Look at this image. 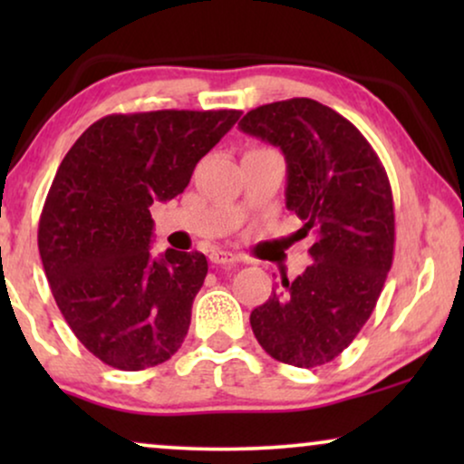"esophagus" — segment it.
I'll use <instances>...</instances> for the list:
<instances>
[{"label": "esophagus", "mask_w": 464, "mask_h": 464, "mask_svg": "<svg viewBox=\"0 0 464 464\" xmlns=\"http://www.w3.org/2000/svg\"><path fill=\"white\" fill-rule=\"evenodd\" d=\"M211 262L213 264H219V266H234V264H238V257L234 256V253H230V251L218 249V251L211 253Z\"/></svg>", "instance_id": "34e87169"}]
</instances>
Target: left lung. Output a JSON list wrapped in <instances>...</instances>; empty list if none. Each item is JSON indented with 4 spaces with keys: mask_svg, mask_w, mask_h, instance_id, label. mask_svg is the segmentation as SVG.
Here are the masks:
<instances>
[{
    "mask_svg": "<svg viewBox=\"0 0 464 464\" xmlns=\"http://www.w3.org/2000/svg\"><path fill=\"white\" fill-rule=\"evenodd\" d=\"M281 148L287 208L313 232V264L251 313V329L272 359L295 367L334 361L376 308L395 251L389 177L367 139L313 99L276 101L238 122Z\"/></svg>",
    "mask_w": 464,
    "mask_h": 464,
    "instance_id": "8db88e82",
    "label": "left lung"
}]
</instances>
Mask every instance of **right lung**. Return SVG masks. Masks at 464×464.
<instances>
[{"mask_svg":"<svg viewBox=\"0 0 464 464\" xmlns=\"http://www.w3.org/2000/svg\"><path fill=\"white\" fill-rule=\"evenodd\" d=\"M240 111L111 113L82 132L44 202L37 246L56 306L105 365L139 372L173 357L208 264L150 251L154 200L188 188Z\"/></svg>","mask_w":464,"mask_h":464,"instance_id":"right-lung-1","label":"right lung"}]
</instances>
